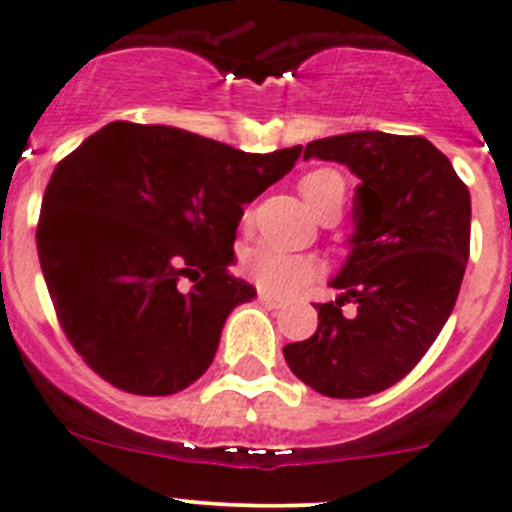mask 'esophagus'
Masks as SVG:
<instances>
[{"label":"esophagus","mask_w":512,"mask_h":512,"mask_svg":"<svg viewBox=\"0 0 512 512\" xmlns=\"http://www.w3.org/2000/svg\"><path fill=\"white\" fill-rule=\"evenodd\" d=\"M258 300H261V303L266 305V308H271V310L286 308V300H283L281 295H273V293H268V291L258 293Z\"/></svg>","instance_id":"1"}]
</instances>
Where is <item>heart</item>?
<instances>
[{
    "label": "heart",
    "mask_w": 512,
    "mask_h": 512,
    "mask_svg": "<svg viewBox=\"0 0 512 512\" xmlns=\"http://www.w3.org/2000/svg\"><path fill=\"white\" fill-rule=\"evenodd\" d=\"M305 207L313 214L345 199V179L335 170H313L298 184ZM244 273L268 293L291 295L320 273L318 261L308 254H286L273 246L258 244L244 254Z\"/></svg>",
    "instance_id": "heart-1"
}]
</instances>
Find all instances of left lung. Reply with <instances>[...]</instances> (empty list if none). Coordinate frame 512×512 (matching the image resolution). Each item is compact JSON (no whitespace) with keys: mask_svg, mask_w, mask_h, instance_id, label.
<instances>
[{"mask_svg":"<svg viewBox=\"0 0 512 512\" xmlns=\"http://www.w3.org/2000/svg\"><path fill=\"white\" fill-rule=\"evenodd\" d=\"M310 157L360 179L355 231L330 281L342 293L315 305L318 330L283 355L325 397H370L407 377L449 320L471 246V194L426 138L362 130L308 142ZM345 302L358 305L352 319Z\"/></svg>","mask_w":512,"mask_h":512,"instance_id":"1","label":"left lung"}]
</instances>
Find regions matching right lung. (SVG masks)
<instances>
[{"label":"right lung","instance_id":"obj_1","mask_svg":"<svg viewBox=\"0 0 512 512\" xmlns=\"http://www.w3.org/2000/svg\"><path fill=\"white\" fill-rule=\"evenodd\" d=\"M300 150L256 155L118 120L59 162L36 249L63 333L100 377L165 397L207 372L229 313L256 298L229 273L244 204Z\"/></svg>","mask_w":512,"mask_h":512}]
</instances>
